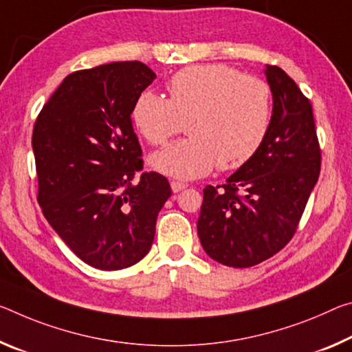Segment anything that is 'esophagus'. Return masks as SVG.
<instances>
[{"label":"esophagus","mask_w":352,"mask_h":352,"mask_svg":"<svg viewBox=\"0 0 352 352\" xmlns=\"http://www.w3.org/2000/svg\"><path fill=\"white\" fill-rule=\"evenodd\" d=\"M170 188H172V191H174V192H180L185 188H188V185H186V183H182V182H170Z\"/></svg>","instance_id":"1"}]
</instances>
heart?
<instances>
[{"instance_id": "heart-1", "label": "heart", "mask_w": 352, "mask_h": 352, "mask_svg": "<svg viewBox=\"0 0 352 352\" xmlns=\"http://www.w3.org/2000/svg\"><path fill=\"white\" fill-rule=\"evenodd\" d=\"M169 100L146 91L133 106V124L147 142L161 146L188 122L191 138L170 144L150 158L161 174L191 180L219 166L241 167L261 147L272 117L266 81L228 65L186 67L167 82Z\"/></svg>"}]
</instances>
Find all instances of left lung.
I'll list each match as a JSON object with an SVG mask.
<instances>
[{"instance_id": "obj_1", "label": "left lung", "mask_w": 352, "mask_h": 352, "mask_svg": "<svg viewBox=\"0 0 352 352\" xmlns=\"http://www.w3.org/2000/svg\"><path fill=\"white\" fill-rule=\"evenodd\" d=\"M272 117L261 147L222 186L208 185L197 221L200 244L217 263L258 265L296 232L320 177L314 111L285 72L266 65Z\"/></svg>"}]
</instances>
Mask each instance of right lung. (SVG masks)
<instances>
[{
	"label": "right lung",
	"instance_id": "add662e5",
	"mask_svg": "<svg viewBox=\"0 0 352 352\" xmlns=\"http://www.w3.org/2000/svg\"><path fill=\"white\" fill-rule=\"evenodd\" d=\"M155 78L139 60L74 72L34 124L37 202L72 252L97 270H124L148 254L172 194L158 172L135 182L142 150L131 113Z\"/></svg>",
	"mask_w": 352,
	"mask_h": 352
}]
</instances>
